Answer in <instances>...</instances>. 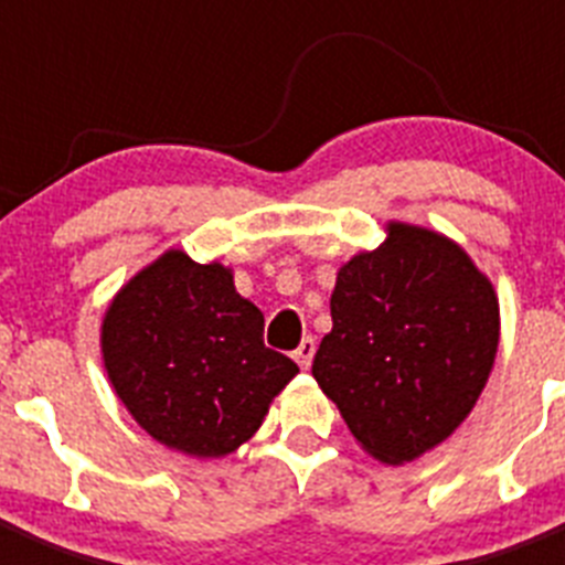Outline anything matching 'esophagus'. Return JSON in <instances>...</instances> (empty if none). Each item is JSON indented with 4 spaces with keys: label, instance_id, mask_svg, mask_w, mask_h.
I'll list each match as a JSON object with an SVG mask.
<instances>
[{
    "label": "esophagus",
    "instance_id": "34e87169",
    "mask_svg": "<svg viewBox=\"0 0 565 565\" xmlns=\"http://www.w3.org/2000/svg\"><path fill=\"white\" fill-rule=\"evenodd\" d=\"M313 351H317V342H313V339L308 337V339H302V342L297 344V351H294L291 356H294V362L299 364V367H311Z\"/></svg>",
    "mask_w": 565,
    "mask_h": 565
}]
</instances>
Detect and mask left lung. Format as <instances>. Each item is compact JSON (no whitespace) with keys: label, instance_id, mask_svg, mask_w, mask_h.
<instances>
[{"label":"left lung","instance_id":"8db88e82","mask_svg":"<svg viewBox=\"0 0 565 565\" xmlns=\"http://www.w3.org/2000/svg\"><path fill=\"white\" fill-rule=\"evenodd\" d=\"M331 319L311 373L384 463L413 461L450 436L495 362V291L456 243L427 228L391 223L376 252L342 266Z\"/></svg>","mask_w":565,"mask_h":565}]
</instances>
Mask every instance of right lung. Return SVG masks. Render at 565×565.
I'll return each instance as SVG.
<instances>
[{"label": "right lung", "mask_w": 565, "mask_h": 565, "mask_svg": "<svg viewBox=\"0 0 565 565\" xmlns=\"http://www.w3.org/2000/svg\"><path fill=\"white\" fill-rule=\"evenodd\" d=\"M104 367L143 430L217 458L254 436L297 364L263 342V313L221 263L167 252L129 279L102 326Z\"/></svg>", "instance_id": "1"}]
</instances>
